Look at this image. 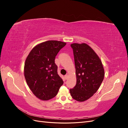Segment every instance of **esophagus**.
<instances>
[{
  "label": "esophagus",
  "mask_w": 128,
  "mask_h": 128,
  "mask_svg": "<svg viewBox=\"0 0 128 128\" xmlns=\"http://www.w3.org/2000/svg\"><path fill=\"white\" fill-rule=\"evenodd\" d=\"M68 76L67 75H66L64 76V78H65L66 80H67V79L68 78Z\"/></svg>",
  "instance_id": "esophagus-1"
}]
</instances>
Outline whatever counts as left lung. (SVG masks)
Returning a JSON list of instances; mask_svg holds the SVG:
<instances>
[{"instance_id": "8db88e82", "label": "left lung", "mask_w": 128, "mask_h": 128, "mask_svg": "<svg viewBox=\"0 0 128 128\" xmlns=\"http://www.w3.org/2000/svg\"><path fill=\"white\" fill-rule=\"evenodd\" d=\"M74 56L76 84L69 90L77 101L88 100L97 91L104 75L101 60L90 46L85 43L71 44Z\"/></svg>"}]
</instances>
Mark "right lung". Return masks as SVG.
I'll return each mask as SVG.
<instances>
[{"instance_id": "obj_1", "label": "right lung", "mask_w": 128, "mask_h": 128, "mask_svg": "<svg viewBox=\"0 0 128 128\" xmlns=\"http://www.w3.org/2000/svg\"><path fill=\"white\" fill-rule=\"evenodd\" d=\"M66 45L60 41H46L34 48L27 56L24 77L30 89L38 98L48 100L54 98L63 84L58 74L55 58Z\"/></svg>"}]
</instances>
